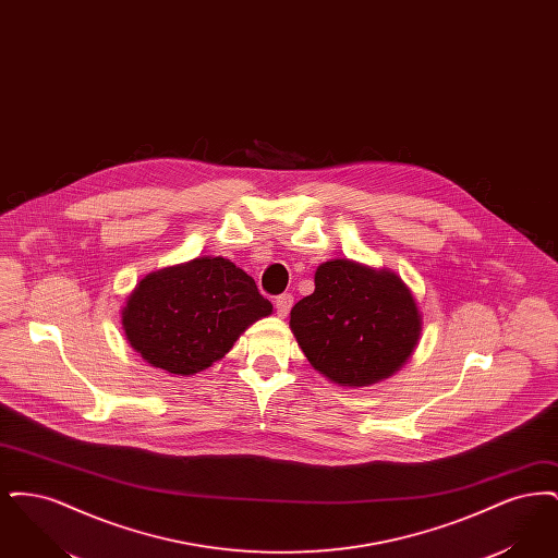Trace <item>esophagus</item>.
I'll use <instances>...</instances> for the list:
<instances>
[{"mask_svg":"<svg viewBox=\"0 0 558 558\" xmlns=\"http://www.w3.org/2000/svg\"><path fill=\"white\" fill-rule=\"evenodd\" d=\"M292 307V294L289 292H284V294H280V296H276V312H278V316L280 318H284L289 312H291Z\"/></svg>","mask_w":558,"mask_h":558,"instance_id":"34e87169","label":"esophagus"}]
</instances>
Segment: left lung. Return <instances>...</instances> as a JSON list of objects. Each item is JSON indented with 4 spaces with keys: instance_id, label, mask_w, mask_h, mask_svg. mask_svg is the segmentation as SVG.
I'll list each match as a JSON object with an SVG mask.
<instances>
[{
    "instance_id": "8db88e82",
    "label": "left lung",
    "mask_w": 558,
    "mask_h": 558,
    "mask_svg": "<svg viewBox=\"0 0 558 558\" xmlns=\"http://www.w3.org/2000/svg\"><path fill=\"white\" fill-rule=\"evenodd\" d=\"M314 282L291 310V330L319 374L341 387H371L410 360L423 314L393 269L330 259Z\"/></svg>"
}]
</instances>
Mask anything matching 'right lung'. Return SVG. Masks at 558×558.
Returning a JSON list of instances; mask_svg holds the SVG:
<instances>
[{
  "mask_svg": "<svg viewBox=\"0 0 558 558\" xmlns=\"http://www.w3.org/2000/svg\"><path fill=\"white\" fill-rule=\"evenodd\" d=\"M271 310L255 280L230 259L196 257L146 274L130 292L121 324L150 366L190 376L221 360Z\"/></svg>",
  "mask_w": 558,
  "mask_h": 558,
  "instance_id": "1",
  "label": "right lung"
}]
</instances>
